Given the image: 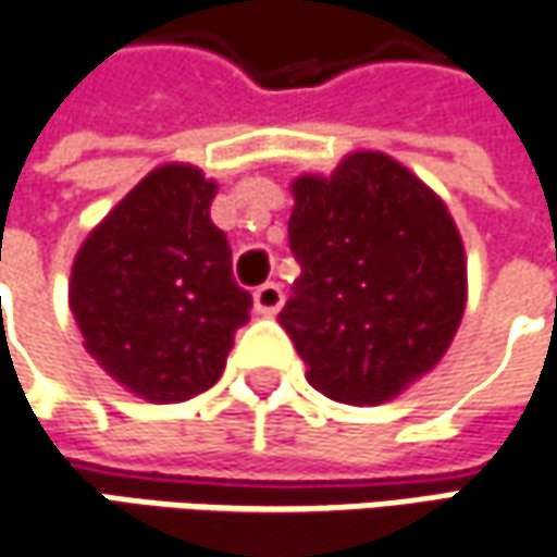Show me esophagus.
<instances>
[{
	"label": "esophagus",
	"instance_id": "obj_1",
	"mask_svg": "<svg viewBox=\"0 0 557 557\" xmlns=\"http://www.w3.org/2000/svg\"><path fill=\"white\" fill-rule=\"evenodd\" d=\"M282 304H285V290H282V285H275V282H267V285H260V288L253 290V310L263 312V315L278 312Z\"/></svg>",
	"mask_w": 557,
	"mask_h": 557
}]
</instances>
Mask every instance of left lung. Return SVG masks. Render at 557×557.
<instances>
[{
  "instance_id": "1",
  "label": "left lung",
  "mask_w": 557,
  "mask_h": 557,
  "mask_svg": "<svg viewBox=\"0 0 557 557\" xmlns=\"http://www.w3.org/2000/svg\"><path fill=\"white\" fill-rule=\"evenodd\" d=\"M290 285L282 329L319 394L377 406L449 350L468 300V263L446 203L412 170L354 151L332 176L290 183Z\"/></svg>"
}]
</instances>
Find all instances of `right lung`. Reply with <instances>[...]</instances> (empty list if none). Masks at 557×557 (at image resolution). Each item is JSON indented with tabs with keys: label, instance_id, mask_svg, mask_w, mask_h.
Returning <instances> with one entry per match:
<instances>
[{
	"label": "right lung",
	"instance_id": "1",
	"mask_svg": "<svg viewBox=\"0 0 557 557\" xmlns=\"http://www.w3.org/2000/svg\"><path fill=\"white\" fill-rule=\"evenodd\" d=\"M213 198L216 183L198 166L163 163L89 232L71 269L86 354L148 403L213 387L250 319Z\"/></svg>",
	"mask_w": 557,
	"mask_h": 557
}]
</instances>
